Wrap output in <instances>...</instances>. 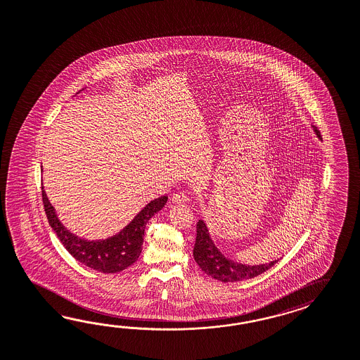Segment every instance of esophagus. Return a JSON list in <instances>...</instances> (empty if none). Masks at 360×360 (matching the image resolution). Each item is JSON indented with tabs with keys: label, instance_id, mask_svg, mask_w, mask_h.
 <instances>
[{
	"label": "esophagus",
	"instance_id": "esophagus-1",
	"mask_svg": "<svg viewBox=\"0 0 360 360\" xmlns=\"http://www.w3.org/2000/svg\"><path fill=\"white\" fill-rule=\"evenodd\" d=\"M172 202H178V204H181V202H188V195L186 193H173V196H172Z\"/></svg>",
	"mask_w": 360,
	"mask_h": 360
}]
</instances>
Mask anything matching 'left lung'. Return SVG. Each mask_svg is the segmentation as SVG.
I'll list each match as a JSON object with an SVG mask.
<instances>
[{"instance_id": "left-lung-1", "label": "left lung", "mask_w": 360, "mask_h": 360, "mask_svg": "<svg viewBox=\"0 0 360 360\" xmlns=\"http://www.w3.org/2000/svg\"><path fill=\"white\" fill-rule=\"evenodd\" d=\"M317 138L321 139L320 131L316 126H312ZM193 257L202 271L212 276L216 280L222 282H237V281L250 280L256 276L266 272L271 269L278 260L272 263L262 264V265H245L229 260L219 252L217 247L212 242L207 225L204 221L199 219L196 225V240L193 247Z\"/></svg>"}]
</instances>
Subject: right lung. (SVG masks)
Returning a JSON list of instances; mask_svg holds the SVG:
<instances>
[{"mask_svg":"<svg viewBox=\"0 0 360 360\" xmlns=\"http://www.w3.org/2000/svg\"><path fill=\"white\" fill-rule=\"evenodd\" d=\"M41 196L46 219L63 247L79 263L101 273L121 272L138 260L143 248L141 245L147 222L155 213L161 211L167 202V196L152 200L115 237L104 240H86L71 234L58 221L43 186Z\"/></svg>","mask_w":360,"mask_h":360,"instance_id":"1","label":"right lung"}]
</instances>
